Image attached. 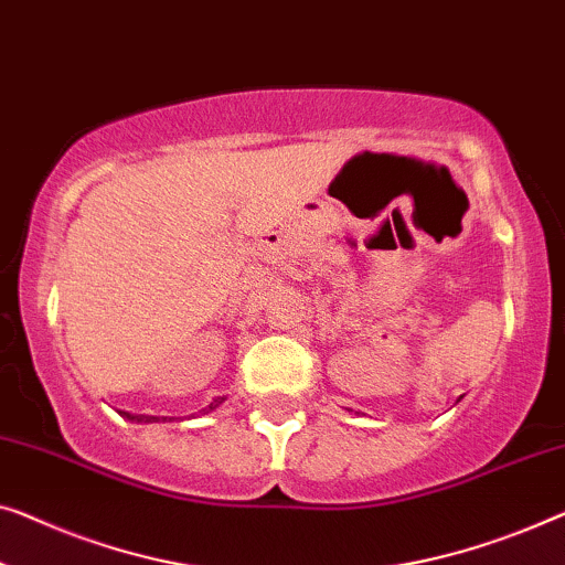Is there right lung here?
Instances as JSON below:
<instances>
[{"mask_svg":"<svg viewBox=\"0 0 565 565\" xmlns=\"http://www.w3.org/2000/svg\"><path fill=\"white\" fill-rule=\"evenodd\" d=\"M224 399H226V397H216L214 403H211L209 407H203V413H209V411H216V407L222 405ZM125 415H127L129 420H137V423H152V420H158V418H152V415H129V413H125Z\"/></svg>","mask_w":565,"mask_h":565,"instance_id":"obj_1","label":"right lung"}]
</instances>
